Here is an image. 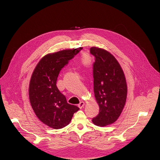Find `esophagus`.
Segmentation results:
<instances>
[{"instance_id": "esophagus-1", "label": "esophagus", "mask_w": 160, "mask_h": 160, "mask_svg": "<svg viewBox=\"0 0 160 160\" xmlns=\"http://www.w3.org/2000/svg\"><path fill=\"white\" fill-rule=\"evenodd\" d=\"M84 106H85V102H83V101H81V102L78 104V106L80 108H82Z\"/></svg>"}]
</instances>
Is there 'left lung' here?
<instances>
[{"mask_svg": "<svg viewBox=\"0 0 160 160\" xmlns=\"http://www.w3.org/2000/svg\"><path fill=\"white\" fill-rule=\"evenodd\" d=\"M95 57L93 64L94 92L99 112L92 122L104 127L117 121L125 106L127 86L123 70L107 51L96 47L90 49Z\"/></svg>", "mask_w": 160, "mask_h": 160, "instance_id": "obj_1", "label": "left lung"}]
</instances>
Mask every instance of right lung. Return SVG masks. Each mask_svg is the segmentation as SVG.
Masks as SVG:
<instances>
[{"label": "right lung", "mask_w": 160, "mask_h": 160, "mask_svg": "<svg viewBox=\"0 0 160 160\" xmlns=\"http://www.w3.org/2000/svg\"><path fill=\"white\" fill-rule=\"evenodd\" d=\"M82 48L62 50L43 57L36 66L29 85V99L35 115L44 124L62 128L72 120L79 108L66 101L56 82L62 68Z\"/></svg>", "instance_id": "right-lung-1"}]
</instances>
